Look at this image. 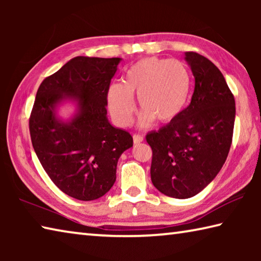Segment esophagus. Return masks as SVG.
Instances as JSON below:
<instances>
[{
    "label": "esophagus",
    "mask_w": 261,
    "mask_h": 261,
    "mask_svg": "<svg viewBox=\"0 0 261 261\" xmlns=\"http://www.w3.org/2000/svg\"><path fill=\"white\" fill-rule=\"evenodd\" d=\"M144 140V137L140 136V135H134V143L135 144H139L141 141Z\"/></svg>",
    "instance_id": "obj_1"
}]
</instances>
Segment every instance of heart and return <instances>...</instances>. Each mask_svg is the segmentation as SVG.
<instances>
[{
  "mask_svg": "<svg viewBox=\"0 0 261 261\" xmlns=\"http://www.w3.org/2000/svg\"><path fill=\"white\" fill-rule=\"evenodd\" d=\"M191 91V74L183 62L146 57L126 70L122 84H112L107 101L117 125L130 124L135 112L134 96L141 109L138 123H168L183 112Z\"/></svg>",
  "mask_w": 261,
  "mask_h": 261,
  "instance_id": "b5f03b06",
  "label": "heart"
}]
</instances>
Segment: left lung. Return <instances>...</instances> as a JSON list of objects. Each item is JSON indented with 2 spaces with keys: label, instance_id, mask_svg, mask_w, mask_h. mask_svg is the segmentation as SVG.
Returning a JSON list of instances; mask_svg holds the SVG:
<instances>
[{
  "label": "left lung",
  "instance_id": "left-lung-1",
  "mask_svg": "<svg viewBox=\"0 0 261 261\" xmlns=\"http://www.w3.org/2000/svg\"><path fill=\"white\" fill-rule=\"evenodd\" d=\"M185 61L194 77L191 102L175 120L146 136L153 151L151 179L168 197L202 191L226 162L235 123V99L214 63L193 51Z\"/></svg>",
  "mask_w": 261,
  "mask_h": 261
}]
</instances>
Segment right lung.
Segmentation results:
<instances>
[{"instance_id": "obj_1", "label": "right lung", "mask_w": 261, "mask_h": 261, "mask_svg": "<svg viewBox=\"0 0 261 261\" xmlns=\"http://www.w3.org/2000/svg\"><path fill=\"white\" fill-rule=\"evenodd\" d=\"M122 59L77 56L41 83L30 117L31 140L39 161L61 191L78 200H95L116 180L118 159L134 139L110 124L107 93ZM76 109L64 120L58 109Z\"/></svg>"}]
</instances>
